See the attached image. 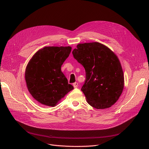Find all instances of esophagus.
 Returning <instances> with one entry per match:
<instances>
[{
    "instance_id": "esophagus-1",
    "label": "esophagus",
    "mask_w": 149,
    "mask_h": 149,
    "mask_svg": "<svg viewBox=\"0 0 149 149\" xmlns=\"http://www.w3.org/2000/svg\"><path fill=\"white\" fill-rule=\"evenodd\" d=\"M73 87H74V88H77L78 86V83L77 82H75V83H74L73 84Z\"/></svg>"
}]
</instances>
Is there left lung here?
Masks as SVG:
<instances>
[{
    "instance_id": "8db88e82",
    "label": "left lung",
    "mask_w": 149,
    "mask_h": 149,
    "mask_svg": "<svg viewBox=\"0 0 149 149\" xmlns=\"http://www.w3.org/2000/svg\"><path fill=\"white\" fill-rule=\"evenodd\" d=\"M72 54L85 69L86 80L81 89L88 102L97 109L113 105L124 88V74L118 58L98 42L78 44Z\"/></svg>"
}]
</instances>
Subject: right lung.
I'll return each instance as SVG.
<instances>
[{
    "label": "right lung",
    "mask_w": 149,
    "mask_h": 149,
    "mask_svg": "<svg viewBox=\"0 0 149 149\" xmlns=\"http://www.w3.org/2000/svg\"><path fill=\"white\" fill-rule=\"evenodd\" d=\"M70 47H46L33 56L26 66L25 81L30 93L42 104L55 106L73 86L61 66L70 55Z\"/></svg>",
    "instance_id": "right-lung-1"
}]
</instances>
